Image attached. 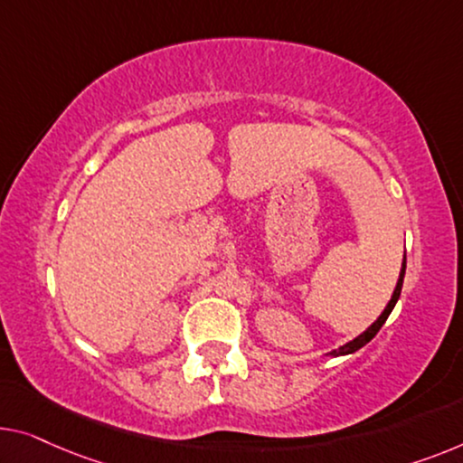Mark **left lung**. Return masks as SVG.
<instances>
[{
    "label": "left lung",
    "instance_id": "obj_1",
    "mask_svg": "<svg viewBox=\"0 0 463 463\" xmlns=\"http://www.w3.org/2000/svg\"><path fill=\"white\" fill-rule=\"evenodd\" d=\"M403 276H405V258H403V266H402V274H399V280H397V287H395V291H392V298H391V301L386 303V307H384V312L378 316V320L372 324V326L368 328V330H364V333L357 336V339H354V341H349L347 345H343V347H339L336 351H333V355H347V354H354V351H357V349H362L365 343H370L372 339H374L376 336V333L378 330L383 328V324L386 322V318H389V314L392 312V307H395V303H397V299H399V295H402V287H403Z\"/></svg>",
    "mask_w": 463,
    "mask_h": 463
}]
</instances>
